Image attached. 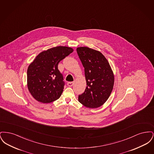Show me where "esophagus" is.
Wrapping results in <instances>:
<instances>
[{
	"label": "esophagus",
	"instance_id": "esophagus-1",
	"mask_svg": "<svg viewBox=\"0 0 154 154\" xmlns=\"http://www.w3.org/2000/svg\"><path fill=\"white\" fill-rule=\"evenodd\" d=\"M67 84L69 87H72L74 85V82H68Z\"/></svg>",
	"mask_w": 154,
	"mask_h": 154
}]
</instances>
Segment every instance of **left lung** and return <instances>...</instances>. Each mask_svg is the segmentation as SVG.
I'll list each match as a JSON object with an SVG mask.
<instances>
[{
    "label": "left lung",
    "instance_id": "obj_1",
    "mask_svg": "<svg viewBox=\"0 0 154 154\" xmlns=\"http://www.w3.org/2000/svg\"><path fill=\"white\" fill-rule=\"evenodd\" d=\"M84 67L86 89L79 95V101L84 106L97 108L107 101L113 89L114 76L110 64L100 52L87 47L77 48Z\"/></svg>",
    "mask_w": 154,
    "mask_h": 154
}]
</instances>
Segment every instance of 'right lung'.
<instances>
[{
	"instance_id": "1",
	"label": "right lung",
	"mask_w": 154,
	"mask_h": 154,
	"mask_svg": "<svg viewBox=\"0 0 154 154\" xmlns=\"http://www.w3.org/2000/svg\"><path fill=\"white\" fill-rule=\"evenodd\" d=\"M73 51L63 46L53 47L40 52L27 70V85L38 102L48 103L58 99L65 86L63 75L58 65L60 61Z\"/></svg>"
}]
</instances>
